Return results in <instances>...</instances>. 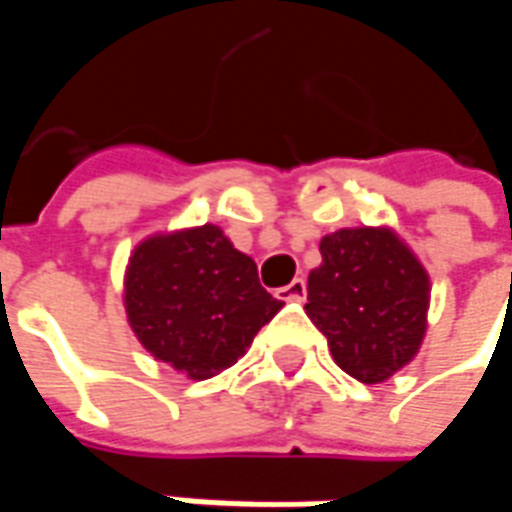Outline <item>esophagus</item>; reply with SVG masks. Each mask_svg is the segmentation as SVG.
<instances>
[{"label":"esophagus","instance_id":"obj_1","mask_svg":"<svg viewBox=\"0 0 512 512\" xmlns=\"http://www.w3.org/2000/svg\"><path fill=\"white\" fill-rule=\"evenodd\" d=\"M305 293H307L305 279H293L290 285L276 290V296H279V299H285V302H305Z\"/></svg>","mask_w":512,"mask_h":512}]
</instances>
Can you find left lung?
<instances>
[{
	"instance_id": "left-lung-1",
	"label": "left lung",
	"mask_w": 512,
	"mask_h": 512,
	"mask_svg": "<svg viewBox=\"0 0 512 512\" xmlns=\"http://www.w3.org/2000/svg\"><path fill=\"white\" fill-rule=\"evenodd\" d=\"M307 276V316L333 362L364 384L413 362L427 330L430 276L390 227H342L319 242Z\"/></svg>"
}]
</instances>
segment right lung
Wrapping results in <instances>:
<instances>
[{"instance_id": "1", "label": "right lung", "mask_w": 512, "mask_h": 512, "mask_svg": "<svg viewBox=\"0 0 512 512\" xmlns=\"http://www.w3.org/2000/svg\"><path fill=\"white\" fill-rule=\"evenodd\" d=\"M282 305L259 285L256 262L216 225L148 236L125 270V313L136 339L156 362L196 382L245 356Z\"/></svg>"}]
</instances>
